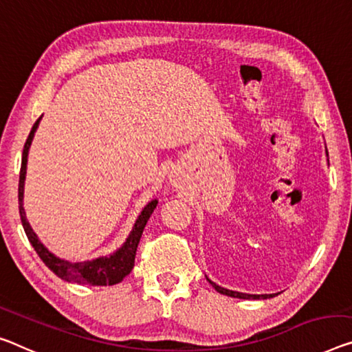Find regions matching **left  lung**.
Segmentation results:
<instances>
[{
    "label": "left lung",
    "instance_id": "8db88e82",
    "mask_svg": "<svg viewBox=\"0 0 352 352\" xmlns=\"http://www.w3.org/2000/svg\"><path fill=\"white\" fill-rule=\"evenodd\" d=\"M326 155L329 157L327 154V148H326ZM208 282L212 285V288L217 291L220 294H225V296H230V297H236V299H270V297H274V294H245V293H239V291H232V289H226L223 286H219L217 283H214L212 280L206 277Z\"/></svg>",
    "mask_w": 352,
    "mask_h": 352
}]
</instances>
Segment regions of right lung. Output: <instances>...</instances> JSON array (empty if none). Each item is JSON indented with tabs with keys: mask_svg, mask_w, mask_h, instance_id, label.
<instances>
[{
	"mask_svg": "<svg viewBox=\"0 0 352 352\" xmlns=\"http://www.w3.org/2000/svg\"><path fill=\"white\" fill-rule=\"evenodd\" d=\"M42 116L34 122L31 132L26 140L23 154H21V168H20V181H19V210H20V219L23 230L28 236V241L31 245L34 247V250L42 261L45 263V266L52 270L53 274L58 275L59 278L66 280L70 283H80V285H89V286H111L116 285L124 280L126 275L132 272L135 255H137V247L138 242L142 239L143 230L151 214L154 212L155 206H157L159 199L154 198L146 204L142 214L138 215V219L135 220V225L132 226V231L129 232L127 239L124 241V244L116 248L115 252L110 253L107 256H99L94 259H88V261H80V263H70L67 259H63L56 256L55 253H52L48 248L42 244L39 237L31 228L28 219H26V212L23 208V193H25V177H26V164H28V153L30 146L34 138V133L39 127V122Z\"/></svg>",
	"mask_w": 352,
	"mask_h": 352,
	"instance_id": "add662e5",
	"label": "right lung"
}]
</instances>
